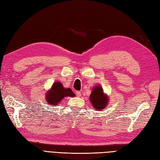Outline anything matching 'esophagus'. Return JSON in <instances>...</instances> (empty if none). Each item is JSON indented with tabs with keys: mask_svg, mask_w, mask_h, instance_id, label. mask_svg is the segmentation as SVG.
<instances>
[{
	"mask_svg": "<svg viewBox=\"0 0 160 160\" xmlns=\"http://www.w3.org/2000/svg\"><path fill=\"white\" fill-rule=\"evenodd\" d=\"M76 93H77V96L78 97L81 96V92H79V91H77V92H76Z\"/></svg>",
	"mask_w": 160,
	"mask_h": 160,
	"instance_id": "obj_1",
	"label": "esophagus"
}]
</instances>
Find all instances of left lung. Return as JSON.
<instances>
[{
    "label": "left lung",
    "mask_w": 160,
    "mask_h": 160,
    "mask_svg": "<svg viewBox=\"0 0 160 160\" xmlns=\"http://www.w3.org/2000/svg\"><path fill=\"white\" fill-rule=\"evenodd\" d=\"M89 99H90L91 102L94 107L93 109L101 111L104 109L107 105V97L104 94L102 88L99 85H97L93 89Z\"/></svg>",
    "instance_id": "obj_1"
}]
</instances>
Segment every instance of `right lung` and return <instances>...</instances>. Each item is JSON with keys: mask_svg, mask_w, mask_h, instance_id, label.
Segmentation results:
<instances>
[{"mask_svg": "<svg viewBox=\"0 0 160 160\" xmlns=\"http://www.w3.org/2000/svg\"><path fill=\"white\" fill-rule=\"evenodd\" d=\"M75 96V93L72 92L71 89L64 88L62 84L58 81L53 84L51 90L46 95V99L49 104L52 106L57 105L66 96L73 97Z\"/></svg>", "mask_w": 160, "mask_h": 160, "instance_id": "right-lung-1", "label": "right lung"}]
</instances>
